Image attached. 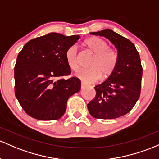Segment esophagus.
Wrapping results in <instances>:
<instances>
[{"label":"esophagus","mask_w":159,"mask_h":159,"mask_svg":"<svg viewBox=\"0 0 159 159\" xmlns=\"http://www.w3.org/2000/svg\"><path fill=\"white\" fill-rule=\"evenodd\" d=\"M85 87H86V85H85L83 82L81 83V89H84Z\"/></svg>","instance_id":"obj_1"}]
</instances>
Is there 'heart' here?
Instances as JSON below:
<instances>
[{"mask_svg": "<svg viewBox=\"0 0 159 159\" xmlns=\"http://www.w3.org/2000/svg\"><path fill=\"white\" fill-rule=\"evenodd\" d=\"M84 46L92 52L88 66L89 68L81 69L75 73V76L84 84H91L100 79H106L114 71L118 61L117 53L110 48L105 40L99 37H91L84 41ZM66 60L67 65L73 71L79 67V56L76 46H71L66 50Z\"/></svg>", "mask_w": 159, "mask_h": 159, "instance_id": "b5f03b06", "label": "heart"}]
</instances>
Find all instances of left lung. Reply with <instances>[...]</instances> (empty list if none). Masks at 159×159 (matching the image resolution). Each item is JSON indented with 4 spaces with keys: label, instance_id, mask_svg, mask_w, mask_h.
I'll use <instances>...</instances> for the list:
<instances>
[{
    "label": "left lung",
    "instance_id": "8db88e82",
    "mask_svg": "<svg viewBox=\"0 0 159 159\" xmlns=\"http://www.w3.org/2000/svg\"><path fill=\"white\" fill-rule=\"evenodd\" d=\"M91 34L109 39L117 49L118 61L111 75L94 87L96 96L88 103V111L97 119H116L133 109L140 96L143 68L139 54L129 39L112 30Z\"/></svg>",
    "mask_w": 159,
    "mask_h": 159
}]
</instances>
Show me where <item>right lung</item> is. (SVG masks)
Segmentation results:
<instances>
[{
	"mask_svg": "<svg viewBox=\"0 0 159 159\" xmlns=\"http://www.w3.org/2000/svg\"><path fill=\"white\" fill-rule=\"evenodd\" d=\"M79 39L78 35L50 33L31 39L20 52L14 68L15 95L29 116L40 120L59 119L69 97L80 91L78 78H62L71 74L66 50Z\"/></svg>",
	"mask_w": 159,
	"mask_h": 159,
	"instance_id": "add662e5",
	"label": "right lung"
}]
</instances>
